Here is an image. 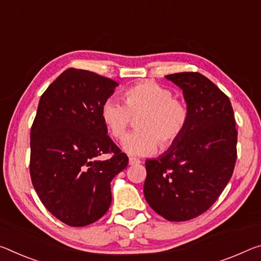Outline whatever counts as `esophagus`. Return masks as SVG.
<instances>
[{
  "instance_id": "esophagus-1",
  "label": "esophagus",
  "mask_w": 261,
  "mask_h": 261,
  "mask_svg": "<svg viewBox=\"0 0 261 261\" xmlns=\"http://www.w3.org/2000/svg\"><path fill=\"white\" fill-rule=\"evenodd\" d=\"M142 163L139 159L137 158H134V156H131V158H129V165H131V166H134V165H138Z\"/></svg>"
}]
</instances>
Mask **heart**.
Instances as JSON below:
<instances>
[{"instance_id": "1", "label": "heart", "mask_w": 261, "mask_h": 261, "mask_svg": "<svg viewBox=\"0 0 261 261\" xmlns=\"http://www.w3.org/2000/svg\"><path fill=\"white\" fill-rule=\"evenodd\" d=\"M124 105L110 97L101 107V118L115 139H122L131 118L138 131L123 139V150L130 155H148L172 146L187 126V105L173 97L171 89L153 81H144L129 87L123 93Z\"/></svg>"}]
</instances>
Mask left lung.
Wrapping results in <instances>:
<instances>
[{"mask_svg":"<svg viewBox=\"0 0 261 261\" xmlns=\"http://www.w3.org/2000/svg\"><path fill=\"white\" fill-rule=\"evenodd\" d=\"M181 88L189 110L181 137L145 163L144 196L171 222L189 221L212 206L229 182L237 159V130L229 97L200 73L166 75Z\"/></svg>","mask_w":261,"mask_h":261,"instance_id":"left-lung-1","label":"left lung"}]
</instances>
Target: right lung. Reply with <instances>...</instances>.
Segmentation results:
<instances>
[{
  "mask_svg": "<svg viewBox=\"0 0 261 261\" xmlns=\"http://www.w3.org/2000/svg\"><path fill=\"white\" fill-rule=\"evenodd\" d=\"M118 84L85 69L68 68L41 95L30 135V175L49 213L85 226L108 212L110 182L129 163L108 136L103 102ZM109 152L111 158L100 161Z\"/></svg>",
  "mask_w": 261,
  "mask_h": 261,
  "instance_id": "add662e5",
  "label": "right lung"
}]
</instances>
